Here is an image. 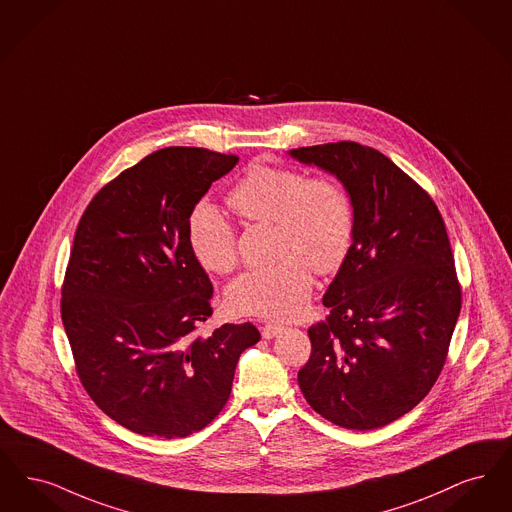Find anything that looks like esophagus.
Listing matches in <instances>:
<instances>
[{"instance_id":"obj_1","label":"esophagus","mask_w":512,"mask_h":512,"mask_svg":"<svg viewBox=\"0 0 512 512\" xmlns=\"http://www.w3.org/2000/svg\"><path fill=\"white\" fill-rule=\"evenodd\" d=\"M283 331H285V327L279 325V323H266L262 327V336L264 338H273V336H277V334L283 333Z\"/></svg>"}]
</instances>
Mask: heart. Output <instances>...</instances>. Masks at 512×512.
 Wrapping results in <instances>:
<instances>
[{
    "mask_svg": "<svg viewBox=\"0 0 512 512\" xmlns=\"http://www.w3.org/2000/svg\"><path fill=\"white\" fill-rule=\"evenodd\" d=\"M245 222L275 223L277 264L254 267L227 290L235 312L287 319L302 312L313 287V269L333 275L346 264L356 239V210L348 189L327 176L256 160L227 197ZM189 243L200 266L229 273L239 262L231 223L212 206L191 216Z\"/></svg>",
    "mask_w": 512,
    "mask_h": 512,
    "instance_id": "b5f03b06",
    "label": "heart"
}]
</instances>
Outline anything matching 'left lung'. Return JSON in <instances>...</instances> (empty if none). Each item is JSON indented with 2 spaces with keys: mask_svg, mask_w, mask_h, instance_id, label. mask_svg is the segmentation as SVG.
<instances>
[{
  "mask_svg": "<svg viewBox=\"0 0 512 512\" xmlns=\"http://www.w3.org/2000/svg\"><path fill=\"white\" fill-rule=\"evenodd\" d=\"M342 181L356 239L323 296L325 321L308 329L312 356L298 384L315 413L373 430L430 392L461 312V285L444 218L388 156L354 141L290 151Z\"/></svg>",
  "mask_w": 512,
  "mask_h": 512,
  "instance_id": "8db88e82",
  "label": "left lung"
}]
</instances>
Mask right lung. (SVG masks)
Listing matches in <instances>:
<instances>
[{
	"instance_id": "obj_1",
	"label": "right lung",
	"mask_w": 512,
	"mask_h": 512,
	"mask_svg": "<svg viewBox=\"0 0 512 512\" xmlns=\"http://www.w3.org/2000/svg\"><path fill=\"white\" fill-rule=\"evenodd\" d=\"M237 162L199 147L160 149L109 181L78 223L63 325L89 398L135 434L172 440L212 423L239 357L260 340L252 323L199 334L214 289L189 223Z\"/></svg>"
}]
</instances>
